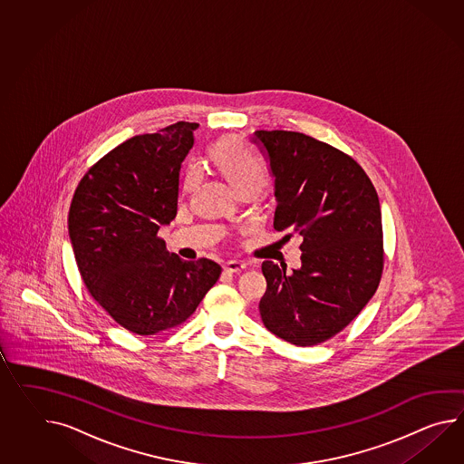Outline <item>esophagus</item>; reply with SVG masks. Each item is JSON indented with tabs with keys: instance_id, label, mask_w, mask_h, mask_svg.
<instances>
[{
	"instance_id": "obj_1",
	"label": "esophagus",
	"mask_w": 464,
	"mask_h": 464,
	"mask_svg": "<svg viewBox=\"0 0 464 464\" xmlns=\"http://www.w3.org/2000/svg\"><path fill=\"white\" fill-rule=\"evenodd\" d=\"M223 268H225V272L227 273H241L245 272L246 265L241 263V261H227V263L223 265Z\"/></svg>"
}]
</instances>
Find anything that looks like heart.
<instances>
[{
    "label": "heart",
    "instance_id": "obj_1",
    "mask_svg": "<svg viewBox=\"0 0 464 464\" xmlns=\"http://www.w3.org/2000/svg\"><path fill=\"white\" fill-rule=\"evenodd\" d=\"M211 159L219 172L237 192L256 191L266 181L268 169L265 162L255 152H251L245 142L237 137H225L211 148ZM199 179V169L191 166L184 176V191H189Z\"/></svg>",
    "mask_w": 464,
    "mask_h": 464
}]
</instances>
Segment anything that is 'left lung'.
Returning a JSON list of instances; mask_svg holds the SVG:
<instances>
[{
	"label": "left lung",
	"instance_id": "left-lung-1",
	"mask_svg": "<svg viewBox=\"0 0 464 464\" xmlns=\"http://www.w3.org/2000/svg\"><path fill=\"white\" fill-rule=\"evenodd\" d=\"M275 178L273 227L302 237V268L263 261L265 327L298 347L337 335L372 298L384 270L372 181L351 156L292 130H256Z\"/></svg>",
	"mask_w": 464,
	"mask_h": 464
}]
</instances>
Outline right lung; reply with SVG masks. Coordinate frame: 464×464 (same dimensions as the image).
Instances as JSON below:
<instances>
[{
    "label": "right lung",
    "mask_w": 464,
    "mask_h": 464,
    "mask_svg": "<svg viewBox=\"0 0 464 464\" xmlns=\"http://www.w3.org/2000/svg\"><path fill=\"white\" fill-rule=\"evenodd\" d=\"M194 122L127 139L80 179L68 235L82 280L113 320L137 335L178 327L218 282L221 266L166 251L159 227L178 215L179 169Z\"/></svg>",
    "instance_id": "right-lung-1"
}]
</instances>
